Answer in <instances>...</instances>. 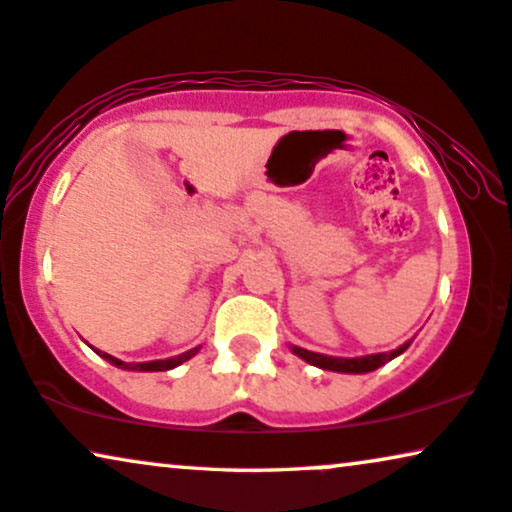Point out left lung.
<instances>
[{"label": "left lung", "instance_id": "8db88e82", "mask_svg": "<svg viewBox=\"0 0 512 512\" xmlns=\"http://www.w3.org/2000/svg\"><path fill=\"white\" fill-rule=\"evenodd\" d=\"M410 342L398 346V349L391 353H372V356H363V358H332V356H323V353H313L306 349H299V346H292V351L297 353L299 358L306 360V363L320 367V370H332V372H349V374H363V372H372L381 367L388 360H393L395 356H400Z\"/></svg>", "mask_w": 512, "mask_h": 512}]
</instances>
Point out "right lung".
Masks as SVG:
<instances>
[{
  "label": "right lung",
  "mask_w": 512,
  "mask_h": 512,
  "mask_svg": "<svg viewBox=\"0 0 512 512\" xmlns=\"http://www.w3.org/2000/svg\"><path fill=\"white\" fill-rule=\"evenodd\" d=\"M196 351H199V346H196V349H192V351L180 353V356H175V358H168V360H152V363H124V360H119V358L109 356V353H105V351H98V356H100V358H105V360H109V363H112V365L121 367V370H135V372H163V370H170V367H175V365L185 363V360H189L192 356H196Z\"/></svg>",
  "instance_id": "1"
}]
</instances>
